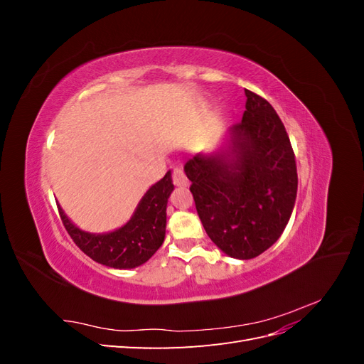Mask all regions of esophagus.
<instances>
[{
  "instance_id": "obj_1",
  "label": "esophagus",
  "mask_w": 364,
  "mask_h": 364,
  "mask_svg": "<svg viewBox=\"0 0 364 364\" xmlns=\"http://www.w3.org/2000/svg\"><path fill=\"white\" fill-rule=\"evenodd\" d=\"M173 182L176 186H188L190 181L186 179L185 173L181 168H174L173 171Z\"/></svg>"
}]
</instances>
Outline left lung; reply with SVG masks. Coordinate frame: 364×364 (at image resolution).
Instances as JSON below:
<instances>
[{
	"mask_svg": "<svg viewBox=\"0 0 364 364\" xmlns=\"http://www.w3.org/2000/svg\"><path fill=\"white\" fill-rule=\"evenodd\" d=\"M246 92L241 123L213 153H196L183 171L208 237L230 258L250 259L277 243L291 217L297 173L290 138L262 97Z\"/></svg>",
	"mask_w": 364,
	"mask_h": 364,
	"instance_id": "left-lung-1",
	"label": "left lung"
}]
</instances>
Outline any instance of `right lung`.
I'll return each mask as SVG.
<instances>
[{
  "mask_svg": "<svg viewBox=\"0 0 364 364\" xmlns=\"http://www.w3.org/2000/svg\"><path fill=\"white\" fill-rule=\"evenodd\" d=\"M174 190L171 171L153 183L141 197L127 222L111 232H87L75 226L59 206L65 229L74 243L95 262L112 269H135L147 262L162 246L167 228V203Z\"/></svg>",
  "mask_w": 364,
  "mask_h": 364,
  "instance_id": "1",
  "label": "right lung"
}]
</instances>
